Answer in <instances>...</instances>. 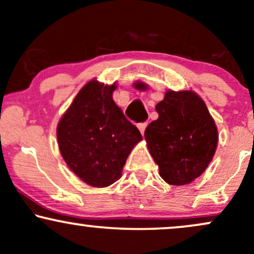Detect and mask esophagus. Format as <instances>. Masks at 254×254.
Here are the masks:
<instances>
[{
  "instance_id": "1",
  "label": "esophagus",
  "mask_w": 254,
  "mask_h": 254,
  "mask_svg": "<svg viewBox=\"0 0 254 254\" xmlns=\"http://www.w3.org/2000/svg\"><path fill=\"white\" fill-rule=\"evenodd\" d=\"M147 125H148L147 122H144V123H139L138 125H137V127H138V130L141 131L142 135L144 133V130H145V127H147Z\"/></svg>"
}]
</instances>
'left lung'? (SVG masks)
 Instances as JSON below:
<instances>
[{"instance_id":"left-lung-1","label":"left lung","mask_w":254,"mask_h":254,"mask_svg":"<svg viewBox=\"0 0 254 254\" xmlns=\"http://www.w3.org/2000/svg\"><path fill=\"white\" fill-rule=\"evenodd\" d=\"M159 118L144 131L160 177L171 185L193 182L217 147V129L204 101L190 90H168L155 106Z\"/></svg>"}]
</instances>
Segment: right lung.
<instances>
[{
  "instance_id": "obj_1",
  "label": "right lung",
  "mask_w": 254,
  "mask_h": 254,
  "mask_svg": "<svg viewBox=\"0 0 254 254\" xmlns=\"http://www.w3.org/2000/svg\"><path fill=\"white\" fill-rule=\"evenodd\" d=\"M115 89L116 84L90 81L77 93L57 127L64 161L94 188L121 179L131 149L142 139L138 129L113 101Z\"/></svg>"
}]
</instances>
